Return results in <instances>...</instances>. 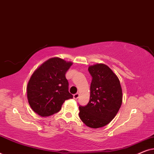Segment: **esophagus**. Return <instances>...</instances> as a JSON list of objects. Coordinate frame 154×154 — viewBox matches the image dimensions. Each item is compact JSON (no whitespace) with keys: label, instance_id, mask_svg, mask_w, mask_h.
<instances>
[{"label":"esophagus","instance_id":"34e87169","mask_svg":"<svg viewBox=\"0 0 154 154\" xmlns=\"http://www.w3.org/2000/svg\"><path fill=\"white\" fill-rule=\"evenodd\" d=\"M79 93H75L73 94V99H75V100H77V99L79 98Z\"/></svg>","mask_w":154,"mask_h":154}]
</instances>
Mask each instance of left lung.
<instances>
[{
	"label": "left lung",
	"instance_id": "obj_1",
	"mask_svg": "<svg viewBox=\"0 0 154 154\" xmlns=\"http://www.w3.org/2000/svg\"><path fill=\"white\" fill-rule=\"evenodd\" d=\"M92 75L90 101L79 106V117L86 125L100 128L109 124L119 112L123 101L119 78L104 64L88 67Z\"/></svg>",
	"mask_w": 154,
	"mask_h": 154
}]
</instances>
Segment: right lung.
I'll return each instance as SVG.
<instances>
[{"label":"right lung","instance_id":"add662e5","mask_svg":"<svg viewBox=\"0 0 154 154\" xmlns=\"http://www.w3.org/2000/svg\"><path fill=\"white\" fill-rule=\"evenodd\" d=\"M73 62L59 57L46 60L34 71L27 84V99L33 111L47 117L58 112L65 100L72 99L65 74Z\"/></svg>","mask_w":154,"mask_h":154}]
</instances>
